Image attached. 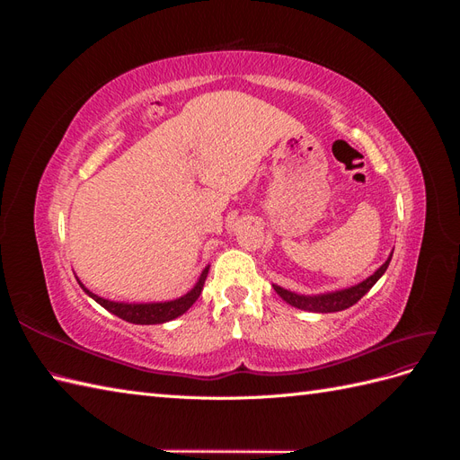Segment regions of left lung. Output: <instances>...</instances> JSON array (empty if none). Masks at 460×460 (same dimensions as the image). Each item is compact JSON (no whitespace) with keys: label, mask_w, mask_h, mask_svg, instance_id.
Returning a JSON list of instances; mask_svg holds the SVG:
<instances>
[{"label":"left lung","mask_w":460,"mask_h":460,"mask_svg":"<svg viewBox=\"0 0 460 460\" xmlns=\"http://www.w3.org/2000/svg\"><path fill=\"white\" fill-rule=\"evenodd\" d=\"M394 255V253H392ZM389 257L382 267L376 270L370 278H367L365 282H360L353 288H347L341 291H333V294H324V296H297L294 291H288L280 286H274L276 294L280 296L286 303H289L291 307H297L303 311H313V313H336V311H343V309H349L351 305H355L360 297H363L367 291L380 280L382 274L385 272V269L389 267Z\"/></svg>","instance_id":"obj_1"}]
</instances>
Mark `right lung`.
Wrapping results in <instances>:
<instances>
[{"label": "right lung", "instance_id": "obj_1", "mask_svg": "<svg viewBox=\"0 0 460 460\" xmlns=\"http://www.w3.org/2000/svg\"><path fill=\"white\" fill-rule=\"evenodd\" d=\"M207 272H208V269H205L201 272L199 282L196 284V288L190 291V294H186L184 297H180V299L164 301V303H115V301H109V299H103L100 296L92 294L90 289H86L80 282L78 284L82 286V289H84L93 301L100 303L103 309L117 314L122 320H127V323H132V324H163V323H169V320H172L180 314H184L191 307V305L196 303V299L199 297L201 289H203Z\"/></svg>", "mask_w": 460, "mask_h": 460}]
</instances>
